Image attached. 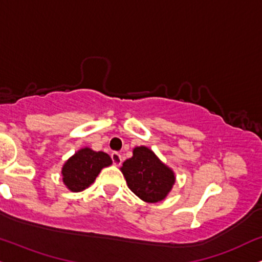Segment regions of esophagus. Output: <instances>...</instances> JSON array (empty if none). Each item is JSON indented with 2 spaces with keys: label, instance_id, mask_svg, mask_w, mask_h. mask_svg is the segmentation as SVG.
<instances>
[{
  "label": "esophagus",
  "instance_id": "esophagus-1",
  "mask_svg": "<svg viewBox=\"0 0 262 262\" xmlns=\"http://www.w3.org/2000/svg\"><path fill=\"white\" fill-rule=\"evenodd\" d=\"M111 157H112L113 164H115V165H120L121 161H122V159H121V156H120V154L118 153V151H113Z\"/></svg>",
  "mask_w": 262,
  "mask_h": 262
}]
</instances>
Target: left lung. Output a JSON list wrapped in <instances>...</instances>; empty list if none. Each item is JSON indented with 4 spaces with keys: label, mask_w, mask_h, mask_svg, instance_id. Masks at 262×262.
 I'll return each mask as SVG.
<instances>
[{
    "label": "left lung",
    "mask_w": 262,
    "mask_h": 262,
    "mask_svg": "<svg viewBox=\"0 0 262 262\" xmlns=\"http://www.w3.org/2000/svg\"><path fill=\"white\" fill-rule=\"evenodd\" d=\"M121 171L128 188L148 203L163 200L175 183L172 171L147 147L135 148L134 156L124 161Z\"/></svg>",
    "instance_id": "8db88e82"
}]
</instances>
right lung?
<instances>
[{"label":"right lung","mask_w":262,"mask_h":262,"mask_svg":"<svg viewBox=\"0 0 262 262\" xmlns=\"http://www.w3.org/2000/svg\"><path fill=\"white\" fill-rule=\"evenodd\" d=\"M112 159L104 151H95L83 148L76 151L64 164L62 173L66 186L73 192H81L89 187L103 167L109 166Z\"/></svg>","instance_id":"add662e5"}]
</instances>
